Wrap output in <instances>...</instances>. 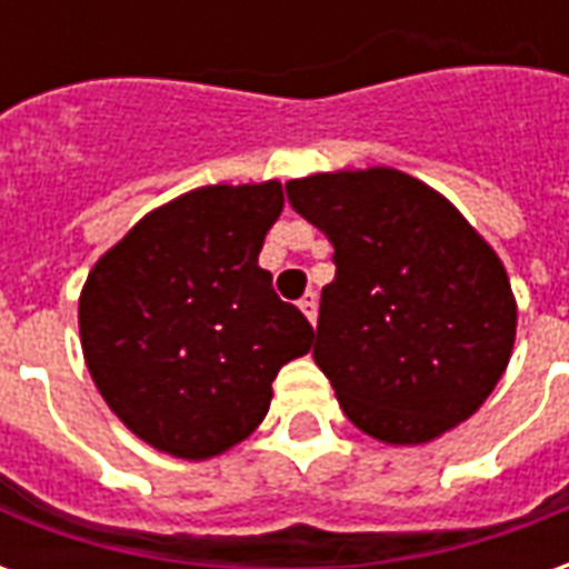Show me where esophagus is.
<instances>
[{"label":"esophagus","instance_id":"1","mask_svg":"<svg viewBox=\"0 0 569 569\" xmlns=\"http://www.w3.org/2000/svg\"><path fill=\"white\" fill-rule=\"evenodd\" d=\"M298 308H301V313H305L310 322H317V296H313V292H308V296L301 298Z\"/></svg>","mask_w":569,"mask_h":569}]
</instances>
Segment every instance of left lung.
I'll return each instance as SVG.
<instances>
[{
  "instance_id": "8db88e82",
  "label": "left lung",
  "mask_w": 569,
  "mask_h": 569,
  "mask_svg": "<svg viewBox=\"0 0 569 569\" xmlns=\"http://www.w3.org/2000/svg\"><path fill=\"white\" fill-rule=\"evenodd\" d=\"M335 249L313 359L353 427L420 445L490 396L515 345L497 252L439 191L390 167L286 182Z\"/></svg>"
}]
</instances>
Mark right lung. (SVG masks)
Instances as JSON below:
<instances>
[{
  "label": "right lung",
  "instance_id": "right-lung-1",
  "mask_svg": "<svg viewBox=\"0 0 569 569\" xmlns=\"http://www.w3.org/2000/svg\"><path fill=\"white\" fill-rule=\"evenodd\" d=\"M280 182L194 188L133 224L81 289L84 362L106 406L158 451L203 460L259 427L313 329L259 268Z\"/></svg>",
  "mask_w": 569,
  "mask_h": 569
}]
</instances>
